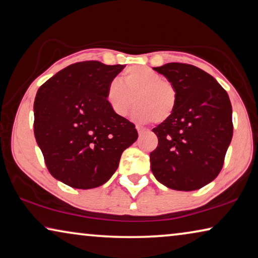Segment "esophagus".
I'll return each mask as SVG.
<instances>
[{
	"label": "esophagus",
	"instance_id": "1",
	"mask_svg": "<svg viewBox=\"0 0 258 258\" xmlns=\"http://www.w3.org/2000/svg\"><path fill=\"white\" fill-rule=\"evenodd\" d=\"M137 130H138V133H139V136H140V137H141V136H144V134L146 133V130H145V128L137 127Z\"/></svg>",
	"mask_w": 258,
	"mask_h": 258
}]
</instances>
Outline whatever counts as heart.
I'll use <instances>...</instances> for the list:
<instances>
[{
    "mask_svg": "<svg viewBox=\"0 0 258 258\" xmlns=\"http://www.w3.org/2000/svg\"><path fill=\"white\" fill-rule=\"evenodd\" d=\"M133 120L145 125L167 121L174 113L177 103V90L170 81L162 79L152 68L133 66L126 69L121 81L114 79L106 89V101L118 117L127 116L134 104Z\"/></svg>",
    "mask_w": 258,
    "mask_h": 258,
    "instance_id": "obj_1",
    "label": "heart"
}]
</instances>
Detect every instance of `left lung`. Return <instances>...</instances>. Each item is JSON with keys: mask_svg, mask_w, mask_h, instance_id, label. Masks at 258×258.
Segmentation results:
<instances>
[{"mask_svg": "<svg viewBox=\"0 0 258 258\" xmlns=\"http://www.w3.org/2000/svg\"><path fill=\"white\" fill-rule=\"evenodd\" d=\"M153 69L174 84L177 103L172 116L153 128L159 145L149 155L152 172L169 189L198 190L219 175L232 141L228 94L192 64L170 62Z\"/></svg>", "mask_w": 258, "mask_h": 258, "instance_id": "obj_1", "label": "left lung"}]
</instances>
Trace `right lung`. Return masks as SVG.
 <instances>
[{
  "label": "right lung",
  "instance_id": "1",
  "mask_svg": "<svg viewBox=\"0 0 258 258\" xmlns=\"http://www.w3.org/2000/svg\"><path fill=\"white\" fill-rule=\"evenodd\" d=\"M122 69L99 61L76 62L38 89L34 137L55 179L75 189L101 186L137 141L134 124L114 114L106 101L107 86Z\"/></svg>",
  "mask_w": 258,
  "mask_h": 258
}]
</instances>
